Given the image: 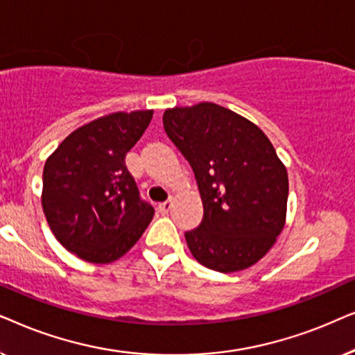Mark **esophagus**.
<instances>
[{
	"mask_svg": "<svg viewBox=\"0 0 355 355\" xmlns=\"http://www.w3.org/2000/svg\"><path fill=\"white\" fill-rule=\"evenodd\" d=\"M172 209V201H165V202H160L157 206V212L162 216H167L168 211Z\"/></svg>",
	"mask_w": 355,
	"mask_h": 355,
	"instance_id": "obj_1",
	"label": "esophagus"
}]
</instances>
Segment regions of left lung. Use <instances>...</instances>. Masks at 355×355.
Returning <instances> with one entry per match:
<instances>
[{
  "mask_svg": "<svg viewBox=\"0 0 355 355\" xmlns=\"http://www.w3.org/2000/svg\"><path fill=\"white\" fill-rule=\"evenodd\" d=\"M164 130L191 165L201 224L185 232L198 263L219 272L259 261L286 224L289 180L254 123L211 102L164 112Z\"/></svg>",
  "mask_w": 355,
  "mask_h": 355,
  "instance_id": "1",
  "label": "left lung"
}]
</instances>
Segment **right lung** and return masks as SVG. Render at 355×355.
<instances>
[{"mask_svg":"<svg viewBox=\"0 0 355 355\" xmlns=\"http://www.w3.org/2000/svg\"><path fill=\"white\" fill-rule=\"evenodd\" d=\"M153 110L116 112L73 131L44 167L42 207L56 240L84 261L121 258L153 220L125 165Z\"/></svg>","mask_w":355,"mask_h":355,"instance_id":"obj_1","label":"right lung"}]
</instances>
